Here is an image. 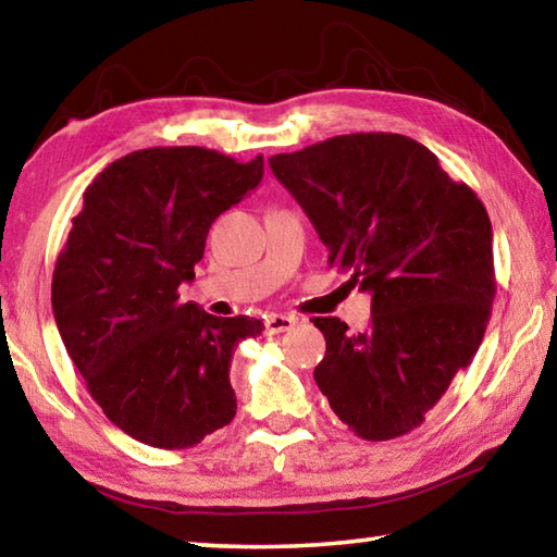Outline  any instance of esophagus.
I'll use <instances>...</instances> for the list:
<instances>
[{
  "label": "esophagus",
  "mask_w": 557,
  "mask_h": 557,
  "mask_svg": "<svg viewBox=\"0 0 557 557\" xmlns=\"http://www.w3.org/2000/svg\"><path fill=\"white\" fill-rule=\"evenodd\" d=\"M295 326V317H285V314H270L265 319V332L270 336L282 334V332H289V329Z\"/></svg>",
  "instance_id": "34e87169"
}]
</instances>
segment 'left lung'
Segmentation results:
<instances>
[{
	"mask_svg": "<svg viewBox=\"0 0 557 557\" xmlns=\"http://www.w3.org/2000/svg\"><path fill=\"white\" fill-rule=\"evenodd\" d=\"M348 287L371 292V324L314 317L319 391L354 435L422 425L482 344L496 295L492 221L425 145L391 132L338 135L270 157Z\"/></svg>",
	"mask_w": 557,
	"mask_h": 557,
	"instance_id": "1",
	"label": "left lung"
}]
</instances>
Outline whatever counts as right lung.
I'll list each match as a JSON object with an SVG mask.
<instances>
[{"mask_svg":"<svg viewBox=\"0 0 557 557\" xmlns=\"http://www.w3.org/2000/svg\"><path fill=\"white\" fill-rule=\"evenodd\" d=\"M262 178V154L235 162L206 147H152L92 178L51 282L75 369L112 425L159 449L199 445L235 414L231 358L260 319L178 301L206 235Z\"/></svg>","mask_w":557,"mask_h":557,"instance_id":"obj_1","label":"right lung"}]
</instances>
